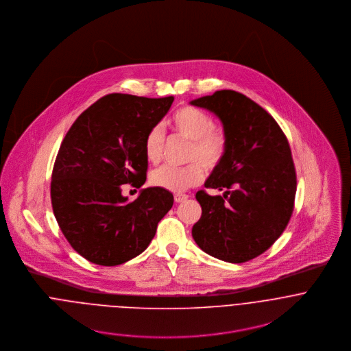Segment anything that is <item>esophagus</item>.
<instances>
[{
    "mask_svg": "<svg viewBox=\"0 0 351 351\" xmlns=\"http://www.w3.org/2000/svg\"><path fill=\"white\" fill-rule=\"evenodd\" d=\"M186 199H188V196L184 195V193H177V195H174V201H176V202H184Z\"/></svg>",
    "mask_w": 351,
    "mask_h": 351,
    "instance_id": "1",
    "label": "esophagus"
}]
</instances>
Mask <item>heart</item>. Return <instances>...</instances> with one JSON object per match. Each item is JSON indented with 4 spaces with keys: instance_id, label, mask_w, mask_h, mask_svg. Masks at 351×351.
I'll return each instance as SVG.
<instances>
[{
    "instance_id": "1",
    "label": "heart",
    "mask_w": 351,
    "mask_h": 351,
    "mask_svg": "<svg viewBox=\"0 0 351 351\" xmlns=\"http://www.w3.org/2000/svg\"><path fill=\"white\" fill-rule=\"evenodd\" d=\"M171 130L191 142L186 159L192 160L186 166H162L152 171L151 184L170 192H184L197 185L204 177L205 169H215L224 158L228 138L224 128L215 125L213 117L196 106H182L169 119ZM165 146V135L159 125L152 127L145 138V155L155 165L160 160Z\"/></svg>"
}]
</instances>
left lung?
I'll return each mask as SVG.
<instances>
[{
	"mask_svg": "<svg viewBox=\"0 0 351 351\" xmlns=\"http://www.w3.org/2000/svg\"><path fill=\"white\" fill-rule=\"evenodd\" d=\"M219 117L228 138L223 160L199 191L200 220L192 237L201 250L231 263L267 250L287 228L296 196V170L288 139L256 102L234 90H219L191 102Z\"/></svg>",
	"mask_w": 351,
	"mask_h": 351,
	"instance_id": "left-lung-1",
	"label": "left lung"
}]
</instances>
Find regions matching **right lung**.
<instances>
[{
    "label": "right lung",
    "instance_id": "right-lung-1",
    "mask_svg": "<svg viewBox=\"0 0 351 351\" xmlns=\"http://www.w3.org/2000/svg\"><path fill=\"white\" fill-rule=\"evenodd\" d=\"M173 101L108 95L66 134L53 163L51 204L64 238L89 262L116 266L138 256L171 209L174 197L166 189H142L132 202L121 189L146 182L145 138Z\"/></svg>",
    "mask_w": 351,
    "mask_h": 351
}]
</instances>
